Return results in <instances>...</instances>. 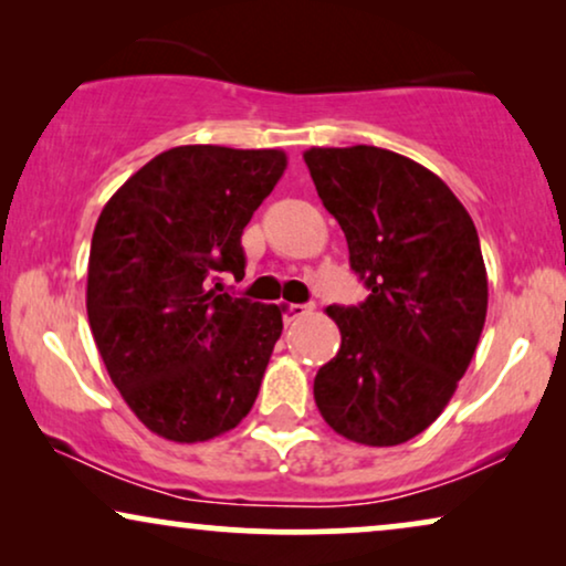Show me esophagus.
I'll list each match as a JSON object with an SVG mask.
<instances>
[{
	"label": "esophagus",
	"instance_id": "1",
	"mask_svg": "<svg viewBox=\"0 0 566 566\" xmlns=\"http://www.w3.org/2000/svg\"><path fill=\"white\" fill-rule=\"evenodd\" d=\"M311 311H313V305H297V303H284L282 305V313H284V318H287V321L305 318V315Z\"/></svg>",
	"mask_w": 566,
	"mask_h": 566
}]
</instances>
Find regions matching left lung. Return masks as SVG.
Masks as SVG:
<instances>
[{
  "mask_svg": "<svg viewBox=\"0 0 566 566\" xmlns=\"http://www.w3.org/2000/svg\"><path fill=\"white\" fill-rule=\"evenodd\" d=\"M303 157L370 290L326 307L342 346L315 375V403L346 440L401 446L440 417L476 352L489 300L476 228L442 178L390 149Z\"/></svg>",
  "mask_w": 566,
  "mask_h": 566,
  "instance_id": "1",
  "label": "left lung"
}]
</instances>
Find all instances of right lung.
I'll list each match as a JSON object with an SVG mask.
<instances>
[{"label":"right lung","instance_id":"add662e5","mask_svg":"<svg viewBox=\"0 0 566 566\" xmlns=\"http://www.w3.org/2000/svg\"><path fill=\"white\" fill-rule=\"evenodd\" d=\"M282 149L172 147L111 196L87 263V318L113 386L149 432L205 442L259 396L282 311L224 292Z\"/></svg>","mask_w":566,"mask_h":566}]
</instances>
